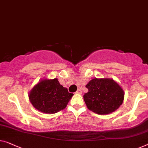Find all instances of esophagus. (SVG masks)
<instances>
[{
	"instance_id": "34e87169",
	"label": "esophagus",
	"mask_w": 148,
	"mask_h": 148,
	"mask_svg": "<svg viewBox=\"0 0 148 148\" xmlns=\"http://www.w3.org/2000/svg\"><path fill=\"white\" fill-rule=\"evenodd\" d=\"M76 94H82V90L80 89H78L77 90V91L75 92Z\"/></svg>"
}]
</instances>
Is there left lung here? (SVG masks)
Masks as SVG:
<instances>
[{"label":"left lung","instance_id":"8db88e82","mask_svg":"<svg viewBox=\"0 0 148 148\" xmlns=\"http://www.w3.org/2000/svg\"><path fill=\"white\" fill-rule=\"evenodd\" d=\"M88 92L84 100L88 109L106 115L118 109L124 99V92L116 81L110 78H94L86 85Z\"/></svg>","mask_w":148,"mask_h":148}]
</instances>
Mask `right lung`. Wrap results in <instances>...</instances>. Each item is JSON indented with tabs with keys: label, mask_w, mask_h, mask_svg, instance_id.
Instances as JSON below:
<instances>
[{
	"label": "right lung",
	"mask_w": 148,
	"mask_h": 148,
	"mask_svg": "<svg viewBox=\"0 0 148 148\" xmlns=\"http://www.w3.org/2000/svg\"><path fill=\"white\" fill-rule=\"evenodd\" d=\"M73 95L54 78L38 82L30 91L28 97L35 109L52 114L64 109Z\"/></svg>",
	"instance_id": "right-lung-1"
}]
</instances>
